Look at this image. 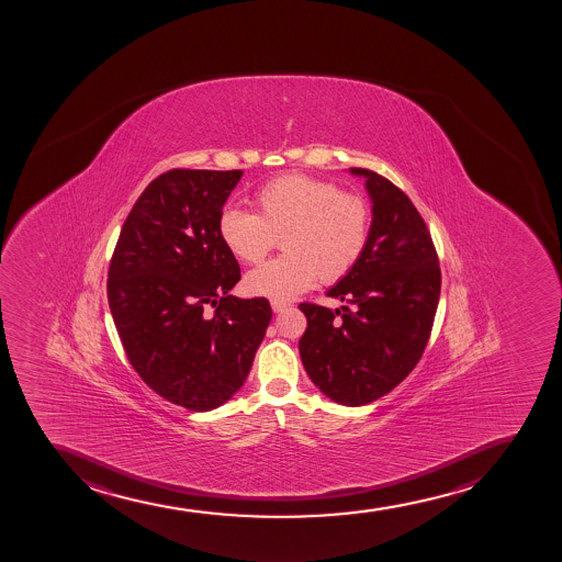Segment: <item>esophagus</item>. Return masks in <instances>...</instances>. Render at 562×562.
Returning a JSON list of instances; mask_svg holds the SVG:
<instances>
[{"label":"esophagus","mask_w":562,"mask_h":562,"mask_svg":"<svg viewBox=\"0 0 562 562\" xmlns=\"http://www.w3.org/2000/svg\"><path fill=\"white\" fill-rule=\"evenodd\" d=\"M289 307H290L289 303L272 302L273 313H283V311H286V308H289Z\"/></svg>","instance_id":"esophagus-1"}]
</instances>
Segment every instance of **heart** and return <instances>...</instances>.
I'll return each instance as SVG.
<instances>
[{
    "label": "heart",
    "instance_id": "heart-1",
    "mask_svg": "<svg viewBox=\"0 0 562 562\" xmlns=\"http://www.w3.org/2000/svg\"><path fill=\"white\" fill-rule=\"evenodd\" d=\"M255 214L225 209L220 240L238 260L257 265L281 234L286 254L255 268L246 289L273 302H290L316 278L333 283L359 262L372 225L367 198L324 179L292 173L260 187L251 198Z\"/></svg>",
    "mask_w": 562,
    "mask_h": 562
}]
</instances>
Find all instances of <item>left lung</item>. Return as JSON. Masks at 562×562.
Instances as JSON below:
<instances>
[{
  "label": "left lung",
  "instance_id": "8db88e82",
  "mask_svg": "<svg viewBox=\"0 0 562 562\" xmlns=\"http://www.w3.org/2000/svg\"><path fill=\"white\" fill-rule=\"evenodd\" d=\"M349 171L367 179L370 237L359 262L327 290L342 307L300 303L307 316L300 355L325 396L361 407L396 389L418 364L437 313L440 267L408 195L375 171Z\"/></svg>",
  "mask_w": 562,
  "mask_h": 562
}]
</instances>
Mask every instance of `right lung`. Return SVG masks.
Instances as JSON below:
<instances>
[{
  "label": "right lung",
  "mask_w": 562,
  "mask_h": 562,
  "mask_svg": "<svg viewBox=\"0 0 562 562\" xmlns=\"http://www.w3.org/2000/svg\"><path fill=\"white\" fill-rule=\"evenodd\" d=\"M240 178L243 170L160 173L125 218L109 267L106 297L131 367L195 413L240 391L272 319L267 297L229 294L240 267L220 240L218 218Z\"/></svg>",
  "instance_id": "1"
}]
</instances>
